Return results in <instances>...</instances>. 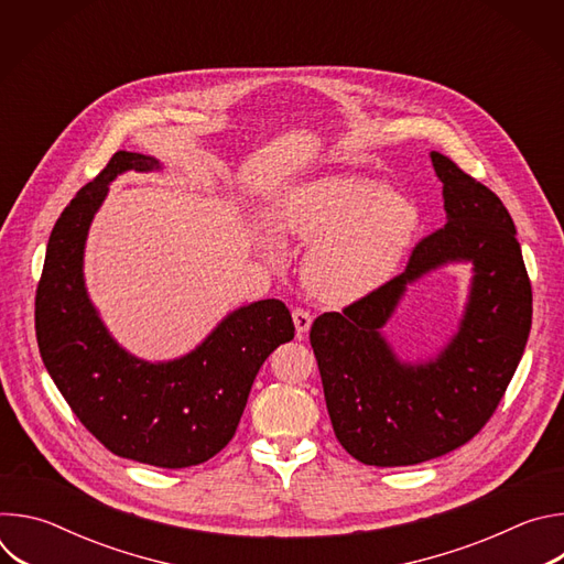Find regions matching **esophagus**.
Masks as SVG:
<instances>
[{
    "instance_id": "obj_1",
    "label": "esophagus",
    "mask_w": 564,
    "mask_h": 564,
    "mask_svg": "<svg viewBox=\"0 0 564 564\" xmlns=\"http://www.w3.org/2000/svg\"><path fill=\"white\" fill-rule=\"evenodd\" d=\"M292 318H294V328H296V337H305L310 326H312V314L303 307L292 310Z\"/></svg>"
}]
</instances>
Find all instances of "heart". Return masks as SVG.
Listing matches in <instances>:
<instances>
[{"label":"heart","mask_w":564,"mask_h":564,"mask_svg":"<svg viewBox=\"0 0 564 564\" xmlns=\"http://www.w3.org/2000/svg\"><path fill=\"white\" fill-rule=\"evenodd\" d=\"M270 223L279 236L312 243L303 281L316 299L341 305L392 276L420 227V212L397 189L330 174L288 192Z\"/></svg>","instance_id":"b5f03b06"}]
</instances>
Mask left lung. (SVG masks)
<instances>
[{
  "label": "left lung",
  "mask_w": 564,
  "mask_h": 564,
  "mask_svg": "<svg viewBox=\"0 0 564 564\" xmlns=\"http://www.w3.org/2000/svg\"><path fill=\"white\" fill-rule=\"evenodd\" d=\"M431 163L446 225L420 240L399 276L310 330L335 435L368 466H411L466 444L498 409L531 330V283L507 207L451 158L431 151ZM451 262L474 272L456 335L435 358L399 360L380 328L409 284Z\"/></svg>",
  "instance_id": "1"
}]
</instances>
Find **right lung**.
<instances>
[{"label":"right lung","instance_id":"obj_1","mask_svg":"<svg viewBox=\"0 0 564 564\" xmlns=\"http://www.w3.org/2000/svg\"><path fill=\"white\" fill-rule=\"evenodd\" d=\"M153 155L118 151L57 218L35 294L42 361L75 417L111 453L185 468L234 437L263 361L294 339L279 299L240 305L192 352L147 361L107 330L85 283V246L109 185L124 172H160Z\"/></svg>","mask_w":564,"mask_h":564}]
</instances>
